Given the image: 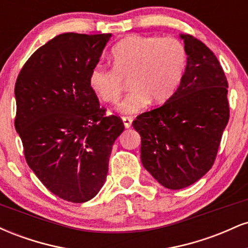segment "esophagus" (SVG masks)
Wrapping results in <instances>:
<instances>
[{"label":"esophagus","mask_w":248,"mask_h":248,"mask_svg":"<svg viewBox=\"0 0 248 248\" xmlns=\"http://www.w3.org/2000/svg\"><path fill=\"white\" fill-rule=\"evenodd\" d=\"M122 121H124V124L126 128H129L132 126V122H133V119L129 118V116H124L122 118Z\"/></svg>","instance_id":"esophagus-1"}]
</instances>
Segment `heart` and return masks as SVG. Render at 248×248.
Wrapping results in <instances>:
<instances>
[{"instance_id":"obj_1","label":"heart","mask_w":248,"mask_h":248,"mask_svg":"<svg viewBox=\"0 0 248 248\" xmlns=\"http://www.w3.org/2000/svg\"><path fill=\"white\" fill-rule=\"evenodd\" d=\"M112 70L96 65L88 75V87L106 104H116L129 82L130 94L118 109L134 114L148 102L153 106L171 98L182 80L186 65V52L175 38L128 36L110 51Z\"/></svg>"}]
</instances>
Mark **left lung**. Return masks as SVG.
Instances as JSON below:
<instances>
[{
	"label": "left lung",
	"instance_id": "left-lung-1",
	"mask_svg": "<svg viewBox=\"0 0 248 248\" xmlns=\"http://www.w3.org/2000/svg\"><path fill=\"white\" fill-rule=\"evenodd\" d=\"M181 38L187 62L178 88L133 122L141 135L142 164L171 190L191 186L211 169L230 119L229 84L217 57L196 37Z\"/></svg>",
	"mask_w": 248,
	"mask_h": 248
}]
</instances>
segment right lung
I'll list each match as a JSON object with an SVG mask.
<instances>
[{
    "instance_id": "1",
    "label": "right lung",
    "mask_w": 248,
    "mask_h": 248,
    "mask_svg": "<svg viewBox=\"0 0 248 248\" xmlns=\"http://www.w3.org/2000/svg\"><path fill=\"white\" fill-rule=\"evenodd\" d=\"M110 33L67 32L31 55L15 84V128L25 161L46 189L72 203L92 199L124 126L88 87Z\"/></svg>"
}]
</instances>
